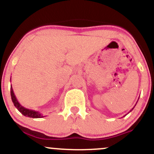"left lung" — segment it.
<instances>
[{
	"instance_id": "8db88e82",
	"label": "left lung",
	"mask_w": 154,
	"mask_h": 154,
	"mask_svg": "<svg viewBox=\"0 0 154 154\" xmlns=\"http://www.w3.org/2000/svg\"><path fill=\"white\" fill-rule=\"evenodd\" d=\"M138 100H139V98H138ZM137 101H138V100H137ZM135 106H136V104H135ZM135 106H134V107H135ZM134 107L133 108H132V109H131V110H130V111H132V110H133V109H134Z\"/></svg>"
}]
</instances>
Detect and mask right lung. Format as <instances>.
<instances>
[{
  "instance_id": "add662e5",
  "label": "right lung",
  "mask_w": 154,
  "mask_h": 154,
  "mask_svg": "<svg viewBox=\"0 0 154 154\" xmlns=\"http://www.w3.org/2000/svg\"><path fill=\"white\" fill-rule=\"evenodd\" d=\"M11 96L12 102L14 103V106L17 108V109L19 110V111H20V112L22 113L24 116H28V117H31V118L44 117V116L43 115V114H42L40 112H39V111L32 110V109H26V108L24 107L23 106L21 105V104L19 103V102L18 101V100H17V98H16L14 93V91H13V88H12L11 85Z\"/></svg>"
}]
</instances>
